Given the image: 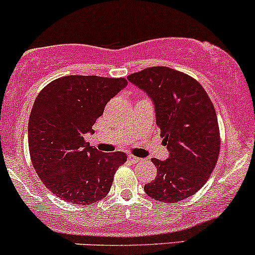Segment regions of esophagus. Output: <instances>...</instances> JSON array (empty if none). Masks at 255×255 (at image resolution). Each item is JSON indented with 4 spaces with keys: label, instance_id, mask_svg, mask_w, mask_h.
<instances>
[{
    "label": "esophagus",
    "instance_id": "34e87169",
    "mask_svg": "<svg viewBox=\"0 0 255 255\" xmlns=\"http://www.w3.org/2000/svg\"><path fill=\"white\" fill-rule=\"evenodd\" d=\"M128 160H130L131 162H133V164H136V162H139V161H142V159H139V158H137V156H133V155H128Z\"/></svg>",
    "mask_w": 255,
    "mask_h": 255
}]
</instances>
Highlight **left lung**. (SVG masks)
Masks as SVG:
<instances>
[{
	"instance_id": "8db88e82",
	"label": "left lung",
	"mask_w": 255,
	"mask_h": 255,
	"mask_svg": "<svg viewBox=\"0 0 255 255\" xmlns=\"http://www.w3.org/2000/svg\"><path fill=\"white\" fill-rule=\"evenodd\" d=\"M154 105L166 160L151 159L158 174L144 185L161 202L182 201L207 182L216 167L220 138L213 104L199 82L172 68L156 66L128 76Z\"/></svg>"
}]
</instances>
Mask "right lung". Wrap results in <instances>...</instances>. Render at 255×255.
Wrapping results in <instances>:
<instances>
[{"mask_svg":"<svg viewBox=\"0 0 255 255\" xmlns=\"http://www.w3.org/2000/svg\"><path fill=\"white\" fill-rule=\"evenodd\" d=\"M124 78L66 76L37 96L28 119V148L37 174L54 195L90 205L111 190L114 173L127 161L123 151L102 153L84 141Z\"/></svg>","mask_w":255,"mask_h":255,"instance_id":"obj_1","label":"right lung"}]
</instances>
